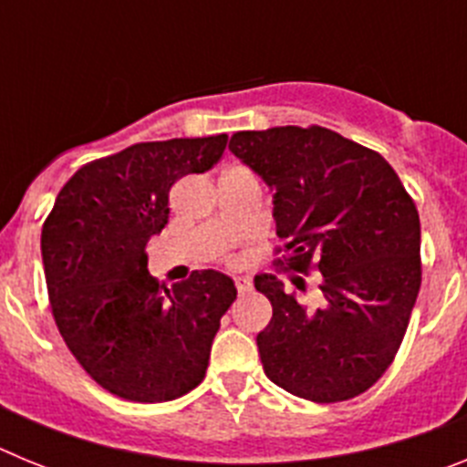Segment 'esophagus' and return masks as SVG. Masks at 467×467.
<instances>
[{
	"mask_svg": "<svg viewBox=\"0 0 467 467\" xmlns=\"http://www.w3.org/2000/svg\"><path fill=\"white\" fill-rule=\"evenodd\" d=\"M236 290H238V296H245L253 292V285H250V280L245 278H238L236 280Z\"/></svg>",
	"mask_w": 467,
	"mask_h": 467,
	"instance_id": "esophagus-1",
	"label": "esophagus"
}]
</instances>
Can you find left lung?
Segmentation results:
<instances>
[{
    "instance_id": "obj_1",
    "label": "left lung",
    "mask_w": 467,
    "mask_h": 467,
    "mask_svg": "<svg viewBox=\"0 0 467 467\" xmlns=\"http://www.w3.org/2000/svg\"><path fill=\"white\" fill-rule=\"evenodd\" d=\"M229 150L274 189L287 269L320 271V304L254 275L274 316L257 334L264 372L296 398L344 402L395 360L420 287L419 210L377 151L323 126L241 130ZM306 290L304 278H292Z\"/></svg>"
}]
</instances>
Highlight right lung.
I'll use <instances>...</instances> for the list:
<instances>
[{"mask_svg": "<svg viewBox=\"0 0 467 467\" xmlns=\"http://www.w3.org/2000/svg\"><path fill=\"white\" fill-rule=\"evenodd\" d=\"M226 138L140 142L79 168L41 229L56 325L90 379L130 402H168L203 381L236 285L193 271L161 290L144 247L168 224V193L222 159Z\"/></svg>", "mask_w": 467, "mask_h": 467, "instance_id": "obj_1", "label": "right lung"}]
</instances>
